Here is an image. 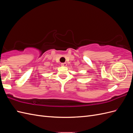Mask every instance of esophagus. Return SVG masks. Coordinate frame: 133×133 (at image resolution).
Masks as SVG:
<instances>
[{"label":"esophagus","instance_id":"1","mask_svg":"<svg viewBox=\"0 0 133 133\" xmlns=\"http://www.w3.org/2000/svg\"><path fill=\"white\" fill-rule=\"evenodd\" d=\"M61 65L63 66H67V64L66 63H63L61 64Z\"/></svg>","mask_w":133,"mask_h":133}]
</instances>
